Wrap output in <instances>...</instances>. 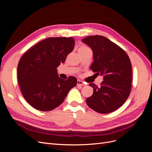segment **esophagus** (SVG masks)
Masks as SVG:
<instances>
[{
  "instance_id": "1",
  "label": "esophagus",
  "mask_w": 152,
  "mask_h": 152,
  "mask_svg": "<svg viewBox=\"0 0 152 152\" xmlns=\"http://www.w3.org/2000/svg\"><path fill=\"white\" fill-rule=\"evenodd\" d=\"M84 82H82V80H77V86H84Z\"/></svg>"
}]
</instances>
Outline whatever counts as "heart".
<instances>
[{
    "label": "heart",
    "mask_w": 152,
    "mask_h": 152,
    "mask_svg": "<svg viewBox=\"0 0 152 152\" xmlns=\"http://www.w3.org/2000/svg\"><path fill=\"white\" fill-rule=\"evenodd\" d=\"M87 50H91V49L89 48L86 46V45H82V46H80L79 48V49H78V51H79V53L86 52V51H87Z\"/></svg>",
    "instance_id": "b5f03b06"
}]
</instances>
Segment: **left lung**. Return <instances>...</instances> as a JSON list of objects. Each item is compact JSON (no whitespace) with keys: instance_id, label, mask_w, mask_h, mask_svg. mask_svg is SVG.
<instances>
[{"instance_id":"left-lung-1","label":"left lung","mask_w":152,"mask_h":152,"mask_svg":"<svg viewBox=\"0 0 152 152\" xmlns=\"http://www.w3.org/2000/svg\"><path fill=\"white\" fill-rule=\"evenodd\" d=\"M93 52L94 61L91 69L103 75L99 86L94 84L93 94L86 99L87 104L99 113L115 111L126 102L130 94L132 66L125 50L102 35H91L82 39Z\"/></svg>"}]
</instances>
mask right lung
<instances>
[{
	"instance_id": "right-lung-1",
	"label": "right lung",
	"mask_w": 152,
	"mask_h": 152,
	"mask_svg": "<svg viewBox=\"0 0 152 152\" xmlns=\"http://www.w3.org/2000/svg\"><path fill=\"white\" fill-rule=\"evenodd\" d=\"M75 46L73 37H50L34 45L23 55L18 65V80L23 97L31 107L42 112L60 105L77 84L75 77L66 80L58 75Z\"/></svg>"
}]
</instances>
